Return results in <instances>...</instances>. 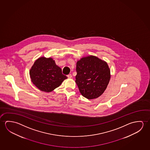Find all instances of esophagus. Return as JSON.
Here are the masks:
<instances>
[{"label":"esophagus","mask_w":150,"mask_h":150,"mask_svg":"<svg viewBox=\"0 0 150 150\" xmlns=\"http://www.w3.org/2000/svg\"><path fill=\"white\" fill-rule=\"evenodd\" d=\"M67 77L68 78H72V75L71 74H69L68 75H67Z\"/></svg>","instance_id":"34e87169"}]
</instances>
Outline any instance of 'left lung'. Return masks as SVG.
<instances>
[{
	"label": "left lung",
	"instance_id": "obj_1",
	"mask_svg": "<svg viewBox=\"0 0 150 150\" xmlns=\"http://www.w3.org/2000/svg\"><path fill=\"white\" fill-rule=\"evenodd\" d=\"M76 82L84 98H98L104 93L110 78V70L106 62L97 57H83L76 62Z\"/></svg>",
	"mask_w": 150,
	"mask_h": 150
}]
</instances>
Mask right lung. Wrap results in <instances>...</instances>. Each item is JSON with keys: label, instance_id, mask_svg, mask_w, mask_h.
Segmentation results:
<instances>
[{"label": "right lung", "instance_id": "add662e5", "mask_svg": "<svg viewBox=\"0 0 150 150\" xmlns=\"http://www.w3.org/2000/svg\"><path fill=\"white\" fill-rule=\"evenodd\" d=\"M31 81L43 92H50L62 84L67 76L62 74L52 58L43 57L36 60L30 71Z\"/></svg>", "mask_w": 150, "mask_h": 150}]
</instances>
